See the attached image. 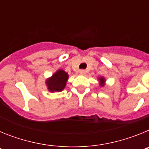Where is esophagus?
I'll return each mask as SVG.
<instances>
[{
	"mask_svg": "<svg viewBox=\"0 0 149 149\" xmlns=\"http://www.w3.org/2000/svg\"><path fill=\"white\" fill-rule=\"evenodd\" d=\"M79 73L81 74H85V73H86V71L84 70V69H81V70L79 71Z\"/></svg>",
	"mask_w": 149,
	"mask_h": 149,
	"instance_id": "1",
	"label": "esophagus"
}]
</instances>
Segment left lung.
I'll return each mask as SVG.
<instances>
[{
	"instance_id": "1",
	"label": "left lung",
	"mask_w": 149,
	"mask_h": 149,
	"mask_svg": "<svg viewBox=\"0 0 149 149\" xmlns=\"http://www.w3.org/2000/svg\"><path fill=\"white\" fill-rule=\"evenodd\" d=\"M99 81H100V85L101 86H104V82H105V79L104 78V77H99Z\"/></svg>"
}]
</instances>
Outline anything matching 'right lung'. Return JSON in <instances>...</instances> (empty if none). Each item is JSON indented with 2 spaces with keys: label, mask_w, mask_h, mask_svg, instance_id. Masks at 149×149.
<instances>
[{
  "label": "right lung",
  "mask_w": 149,
  "mask_h": 149,
  "mask_svg": "<svg viewBox=\"0 0 149 149\" xmlns=\"http://www.w3.org/2000/svg\"><path fill=\"white\" fill-rule=\"evenodd\" d=\"M68 74L65 71L59 69L50 78L46 80V85L50 92H60L65 87Z\"/></svg>",
  "instance_id": "obj_1"
}]
</instances>
